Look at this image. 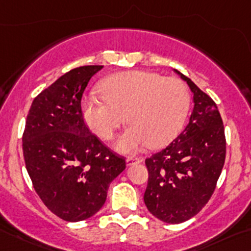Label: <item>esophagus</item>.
<instances>
[{
  "instance_id": "34e87169",
  "label": "esophagus",
  "mask_w": 251,
  "mask_h": 251,
  "mask_svg": "<svg viewBox=\"0 0 251 251\" xmlns=\"http://www.w3.org/2000/svg\"><path fill=\"white\" fill-rule=\"evenodd\" d=\"M126 165H128V167H130V165H134V164H138V163H140L141 162V159L140 158H138V157H134V156H130V157H128V158H126Z\"/></svg>"
}]
</instances>
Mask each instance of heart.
I'll return each mask as SVG.
<instances>
[{"label":"heart","instance_id":"heart-1","mask_svg":"<svg viewBox=\"0 0 251 251\" xmlns=\"http://www.w3.org/2000/svg\"><path fill=\"white\" fill-rule=\"evenodd\" d=\"M101 92L82 101L84 121L98 136L111 140L126 115L130 126L115 145L123 153L169 143L181 129L190 106L181 79L153 72L131 70L111 75L102 82Z\"/></svg>","mask_w":251,"mask_h":251}]
</instances>
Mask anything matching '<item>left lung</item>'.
I'll return each instance as SVG.
<instances>
[{"label":"left lung","instance_id":"left-lung-1","mask_svg":"<svg viewBox=\"0 0 251 251\" xmlns=\"http://www.w3.org/2000/svg\"><path fill=\"white\" fill-rule=\"evenodd\" d=\"M193 93L187 126L165 149L145 161L149 182L144 201L150 213L168 224L197 215L210 200L226 156L218 106L188 77L175 70Z\"/></svg>","mask_w":251,"mask_h":251}]
</instances>
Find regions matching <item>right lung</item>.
I'll return each instance as SVG.
<instances>
[{"mask_svg":"<svg viewBox=\"0 0 251 251\" xmlns=\"http://www.w3.org/2000/svg\"><path fill=\"white\" fill-rule=\"evenodd\" d=\"M102 65L76 68L33 99L23 134L25 165L33 188L51 213L70 222L86 220L104 205L110 183L126 169L89 131L81 100Z\"/></svg>","mask_w":251,"mask_h":251,"instance_id":"obj_1","label":"right lung"}]
</instances>
